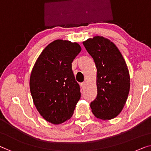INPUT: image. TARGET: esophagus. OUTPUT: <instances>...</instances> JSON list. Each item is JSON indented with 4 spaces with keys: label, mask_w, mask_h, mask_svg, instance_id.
I'll list each match as a JSON object with an SVG mask.
<instances>
[{
    "label": "esophagus",
    "mask_w": 151,
    "mask_h": 151,
    "mask_svg": "<svg viewBox=\"0 0 151 151\" xmlns=\"http://www.w3.org/2000/svg\"><path fill=\"white\" fill-rule=\"evenodd\" d=\"M85 86H86V83H85V82H83L81 83V87L82 89H84Z\"/></svg>",
    "instance_id": "1"
}]
</instances>
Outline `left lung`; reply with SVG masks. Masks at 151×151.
<instances>
[{
	"mask_svg": "<svg viewBox=\"0 0 151 151\" xmlns=\"http://www.w3.org/2000/svg\"><path fill=\"white\" fill-rule=\"evenodd\" d=\"M97 68L98 94L90 107L96 117L110 120L124 107L130 89V76L122 54L109 39L95 36L83 42Z\"/></svg>",
	"mask_w": 151,
	"mask_h": 151,
	"instance_id": "obj_1",
	"label": "left lung"
}]
</instances>
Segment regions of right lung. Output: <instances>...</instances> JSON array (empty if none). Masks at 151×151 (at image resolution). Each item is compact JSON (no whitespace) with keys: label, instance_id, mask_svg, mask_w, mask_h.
I'll use <instances>...</instances> for the list:
<instances>
[{"label":"right lung","instance_id":"obj_1","mask_svg":"<svg viewBox=\"0 0 151 151\" xmlns=\"http://www.w3.org/2000/svg\"><path fill=\"white\" fill-rule=\"evenodd\" d=\"M81 51L77 42L58 39L49 44L31 72L30 89L37 111L47 121L58 125L73 116L81 98L72 62Z\"/></svg>","mask_w":151,"mask_h":151}]
</instances>
